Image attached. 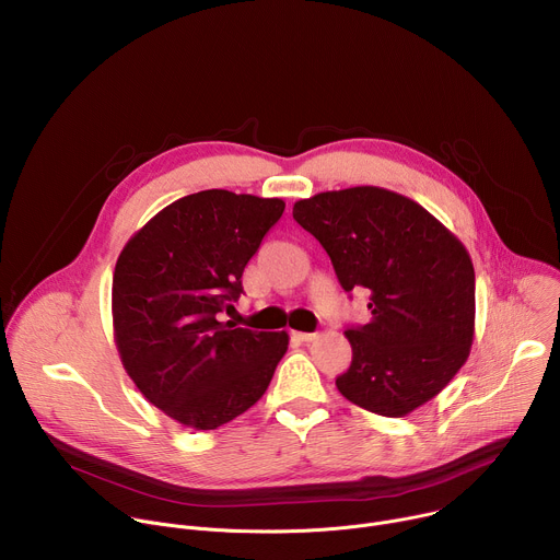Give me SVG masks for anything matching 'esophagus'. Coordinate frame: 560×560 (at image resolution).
<instances>
[{"label":"esophagus","mask_w":560,"mask_h":560,"mask_svg":"<svg viewBox=\"0 0 560 560\" xmlns=\"http://www.w3.org/2000/svg\"><path fill=\"white\" fill-rule=\"evenodd\" d=\"M292 337H294L296 341H303V343H310V341L316 339L314 332H292Z\"/></svg>","instance_id":"esophagus-1"}]
</instances>
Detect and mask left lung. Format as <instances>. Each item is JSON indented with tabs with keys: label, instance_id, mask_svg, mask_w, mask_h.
I'll return each mask as SVG.
<instances>
[{
	"label": "left lung",
	"instance_id": "obj_1",
	"mask_svg": "<svg viewBox=\"0 0 560 560\" xmlns=\"http://www.w3.org/2000/svg\"><path fill=\"white\" fill-rule=\"evenodd\" d=\"M292 217L324 246L346 292H370V322L346 330L352 363L339 392L368 412L408 417L469 357V253L423 206L376 186L299 199Z\"/></svg>",
	"mask_w": 560,
	"mask_h": 560
}]
</instances>
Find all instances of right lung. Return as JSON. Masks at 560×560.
<instances>
[{"instance_id": "1", "label": "right lung", "mask_w": 560, "mask_h": 560, "mask_svg": "<svg viewBox=\"0 0 560 560\" xmlns=\"http://www.w3.org/2000/svg\"><path fill=\"white\" fill-rule=\"evenodd\" d=\"M283 199L201 190L156 212L124 246L113 275V335L148 401L192 430H217L268 389L288 332L219 322Z\"/></svg>"}]
</instances>
